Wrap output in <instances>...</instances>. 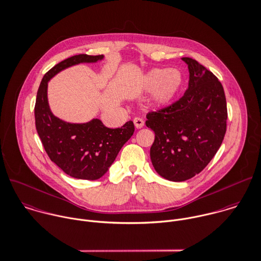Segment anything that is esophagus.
<instances>
[{
  "mask_svg": "<svg viewBox=\"0 0 261 261\" xmlns=\"http://www.w3.org/2000/svg\"><path fill=\"white\" fill-rule=\"evenodd\" d=\"M133 122H134V125H135V127L137 129H140V128H142L144 126V121L141 118H135L133 120Z\"/></svg>",
  "mask_w": 261,
  "mask_h": 261,
  "instance_id": "34e87169",
  "label": "esophagus"
}]
</instances>
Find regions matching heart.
<instances>
[{"instance_id": "heart-1", "label": "heart", "mask_w": 261, "mask_h": 261, "mask_svg": "<svg viewBox=\"0 0 261 261\" xmlns=\"http://www.w3.org/2000/svg\"><path fill=\"white\" fill-rule=\"evenodd\" d=\"M183 84V74L178 69L161 68L149 71L142 80L143 88L153 92L151 101L155 107L169 105L179 93Z\"/></svg>"}]
</instances>
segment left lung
<instances>
[{
    "mask_svg": "<svg viewBox=\"0 0 261 261\" xmlns=\"http://www.w3.org/2000/svg\"><path fill=\"white\" fill-rule=\"evenodd\" d=\"M189 70L188 88L172 106L148 113L146 126L154 131L150 159L163 178L182 182L199 174L213 160L227 130L224 87L205 67L182 58Z\"/></svg>",
    "mask_w": 261,
    "mask_h": 261,
    "instance_id": "8db88e82",
    "label": "left lung"
}]
</instances>
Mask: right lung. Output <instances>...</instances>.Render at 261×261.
<instances>
[{"mask_svg":"<svg viewBox=\"0 0 261 261\" xmlns=\"http://www.w3.org/2000/svg\"><path fill=\"white\" fill-rule=\"evenodd\" d=\"M103 55L85 54L68 58L46 72L40 82L34 108L35 127L50 159L64 173L82 180L101 178L115 162L123 145L134 133V124L121 128L106 127L99 119L86 123H69L56 117L47 99V83L59 72L80 63H96Z\"/></svg>","mask_w":261,"mask_h":261,"instance_id":"add662e5","label":"right lung"}]
</instances>
